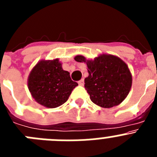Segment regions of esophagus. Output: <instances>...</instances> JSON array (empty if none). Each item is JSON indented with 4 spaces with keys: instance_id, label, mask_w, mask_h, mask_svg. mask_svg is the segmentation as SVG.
Wrapping results in <instances>:
<instances>
[{
    "instance_id": "34e87169",
    "label": "esophagus",
    "mask_w": 157,
    "mask_h": 157,
    "mask_svg": "<svg viewBox=\"0 0 157 157\" xmlns=\"http://www.w3.org/2000/svg\"><path fill=\"white\" fill-rule=\"evenodd\" d=\"M78 85L79 86H83L84 85V78H82L81 80H80V81H78Z\"/></svg>"
}]
</instances>
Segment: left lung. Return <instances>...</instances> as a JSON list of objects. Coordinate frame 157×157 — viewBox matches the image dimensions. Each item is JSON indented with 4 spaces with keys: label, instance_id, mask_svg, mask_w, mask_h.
I'll use <instances>...</instances> for the list:
<instances>
[{
    "label": "left lung",
    "instance_id": "obj_1",
    "mask_svg": "<svg viewBox=\"0 0 157 157\" xmlns=\"http://www.w3.org/2000/svg\"><path fill=\"white\" fill-rule=\"evenodd\" d=\"M75 59L86 63L89 76L85 78L84 86L95 105L109 109L126 99L132 86V75L123 59L107 53L94 59L78 55Z\"/></svg>",
    "mask_w": 157,
    "mask_h": 157
}]
</instances>
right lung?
<instances>
[{
    "label": "right lung",
    "instance_id": "1",
    "mask_svg": "<svg viewBox=\"0 0 157 157\" xmlns=\"http://www.w3.org/2000/svg\"><path fill=\"white\" fill-rule=\"evenodd\" d=\"M78 83L62 67L59 59H41L30 71L27 86L36 102L48 109L65 103Z\"/></svg>",
    "mask_w": 157,
    "mask_h": 157
}]
</instances>
